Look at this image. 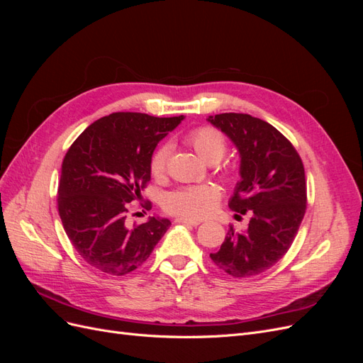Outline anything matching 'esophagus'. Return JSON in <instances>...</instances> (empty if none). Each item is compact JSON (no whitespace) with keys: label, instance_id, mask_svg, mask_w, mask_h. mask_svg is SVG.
<instances>
[{"label":"esophagus","instance_id":"34e87169","mask_svg":"<svg viewBox=\"0 0 363 363\" xmlns=\"http://www.w3.org/2000/svg\"><path fill=\"white\" fill-rule=\"evenodd\" d=\"M175 223L189 224V225H194V227H196V225H200V224H201L200 219H192V218H186V216H180V218H177V219H175Z\"/></svg>","mask_w":363,"mask_h":363}]
</instances>
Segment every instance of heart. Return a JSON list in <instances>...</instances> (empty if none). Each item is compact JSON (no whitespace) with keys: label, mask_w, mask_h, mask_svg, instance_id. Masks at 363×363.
Segmentation results:
<instances>
[{"label":"heart","mask_w":363,"mask_h":363,"mask_svg":"<svg viewBox=\"0 0 363 363\" xmlns=\"http://www.w3.org/2000/svg\"><path fill=\"white\" fill-rule=\"evenodd\" d=\"M184 139L199 152V156L208 163H216L225 155V136L215 127H196L191 130ZM169 155V144H162L152 152L150 169L156 179L163 177L164 172H167ZM219 200H221V191L215 184H189L182 186V188L164 196L163 207L164 211L172 215H180L186 218H204L215 211Z\"/></svg>","instance_id":"heart-1"}]
</instances>
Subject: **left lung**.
I'll use <instances>...</instances> for the list:
<instances>
[{
	"instance_id": "8db88e82",
	"label": "left lung",
	"mask_w": 363,
	"mask_h": 363,
	"mask_svg": "<svg viewBox=\"0 0 363 363\" xmlns=\"http://www.w3.org/2000/svg\"><path fill=\"white\" fill-rule=\"evenodd\" d=\"M208 123L230 138L240 156V182L228 207L251 213L247 232L230 227L211 259L235 279L257 276L286 255L303 221L307 206L303 162L267 121L247 113H219L208 116Z\"/></svg>"
}]
</instances>
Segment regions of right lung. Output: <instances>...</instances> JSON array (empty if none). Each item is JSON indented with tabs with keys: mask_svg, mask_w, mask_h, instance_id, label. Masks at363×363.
I'll list each match as a JSON object with an SVG mask.
<instances>
[{
	"mask_svg": "<svg viewBox=\"0 0 363 363\" xmlns=\"http://www.w3.org/2000/svg\"><path fill=\"white\" fill-rule=\"evenodd\" d=\"M182 119L116 112L95 121L69 147L57 207L71 244L91 267L125 276L150 257L167 233L169 219L152 216L130 227L127 213L128 203L139 199L151 179L152 152Z\"/></svg>",
	"mask_w": 363,
	"mask_h": 363,
	"instance_id": "obj_1",
	"label": "right lung"
}]
</instances>
